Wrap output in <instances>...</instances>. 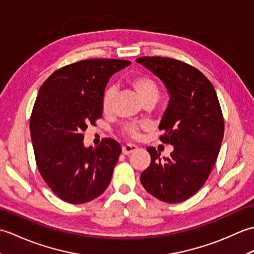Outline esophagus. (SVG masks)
Returning a JSON list of instances; mask_svg holds the SVG:
<instances>
[{"instance_id":"1","label":"esophagus","mask_w":254,"mask_h":254,"mask_svg":"<svg viewBox=\"0 0 254 254\" xmlns=\"http://www.w3.org/2000/svg\"><path fill=\"white\" fill-rule=\"evenodd\" d=\"M136 150H137V146H136V145H133V144H127L122 147V153L124 155H130L134 152H136Z\"/></svg>"}]
</instances>
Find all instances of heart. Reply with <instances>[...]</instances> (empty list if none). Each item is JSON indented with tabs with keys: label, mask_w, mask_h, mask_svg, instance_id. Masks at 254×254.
I'll return each mask as SVG.
<instances>
[{
	"label": "heart",
	"mask_w": 254,
	"mask_h": 254,
	"mask_svg": "<svg viewBox=\"0 0 254 254\" xmlns=\"http://www.w3.org/2000/svg\"><path fill=\"white\" fill-rule=\"evenodd\" d=\"M131 87L136 91V94L139 96L143 101L150 97H158V87L154 80L146 76V75H136L133 76L130 80H128ZM115 88L109 87L104 95L102 98V109L105 112H108L112 107L113 98H115ZM123 132L127 134V136L132 138H138L139 137V127L135 124H130L123 128Z\"/></svg>",
	"instance_id": "b5f03b06"
}]
</instances>
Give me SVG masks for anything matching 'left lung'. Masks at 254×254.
I'll use <instances>...</instances> for the list:
<instances>
[{"label": "left lung", "mask_w": 254, "mask_h": 254, "mask_svg": "<svg viewBox=\"0 0 254 254\" xmlns=\"http://www.w3.org/2000/svg\"><path fill=\"white\" fill-rule=\"evenodd\" d=\"M136 62L160 78L170 96L159 130L164 131L161 142L174 146L169 158L147 148L150 164L141 183L160 201H186L207 180L223 142L224 119L216 91L202 72L175 59L143 57Z\"/></svg>", "instance_id": "obj_1"}]
</instances>
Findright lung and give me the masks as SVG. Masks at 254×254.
Segmentation results:
<instances>
[{"label": "right lung", "instance_id": "right-lung-1", "mask_svg": "<svg viewBox=\"0 0 254 254\" xmlns=\"http://www.w3.org/2000/svg\"><path fill=\"white\" fill-rule=\"evenodd\" d=\"M130 61L91 59L59 68L40 87L30 136L41 177L63 201L89 202L109 186L120 144L104 138L85 147L84 132L102 116V98L113 74Z\"/></svg>", "mask_w": 254, "mask_h": 254}]
</instances>
